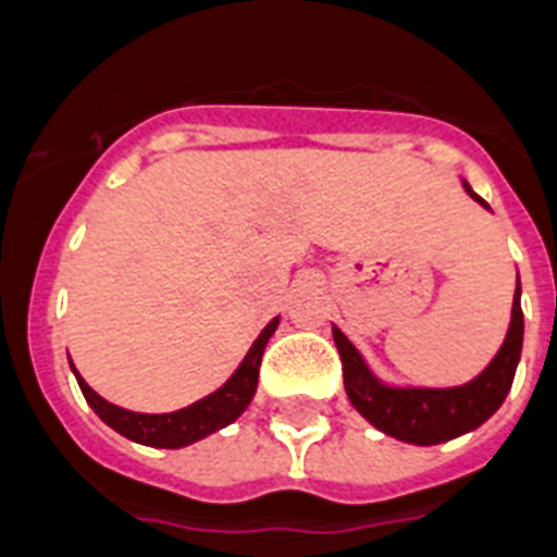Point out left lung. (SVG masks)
Masks as SVG:
<instances>
[{
	"label": "left lung",
	"mask_w": 557,
	"mask_h": 557,
	"mask_svg": "<svg viewBox=\"0 0 557 557\" xmlns=\"http://www.w3.org/2000/svg\"><path fill=\"white\" fill-rule=\"evenodd\" d=\"M467 193L478 199L472 187L467 185ZM486 205L484 199H478ZM335 347L342 356L344 367V389L350 395L352 407L379 426L381 433L393 438L410 441V444H441V441L458 438L481 426L486 418L498 410L507 398L512 379H516L518 358H521L523 344V312H521V282H518L516 298H512V321L509 333L500 344L498 356L490 361L478 379H472L463 387L449 389H398L381 384L370 370L364 358L347 342V335L338 327H333Z\"/></svg>",
	"instance_id": "obj_1"
}]
</instances>
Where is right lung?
<instances>
[{
  "label": "right lung",
  "instance_id": "obj_1",
  "mask_svg": "<svg viewBox=\"0 0 557 557\" xmlns=\"http://www.w3.org/2000/svg\"><path fill=\"white\" fill-rule=\"evenodd\" d=\"M275 327H278V319H273L268 327L261 330V335L252 342L245 361H242L238 370L230 375V381L224 387H219L215 393L201 398V401L190 404L185 410L164 412V416H147V412L122 410V407L104 401L102 395L87 387L85 379L76 372V367H73V372H76V381H79L82 393H85L87 404L94 407L96 416L102 418L108 426H113L116 433H122L124 438L139 441V444H147V447H187L193 441L205 438V435L227 426L230 421H236V418L247 410V404H250L252 393H256V384H259L261 356H264L268 338L275 333Z\"/></svg>",
  "mask_w": 557,
  "mask_h": 557
}]
</instances>
